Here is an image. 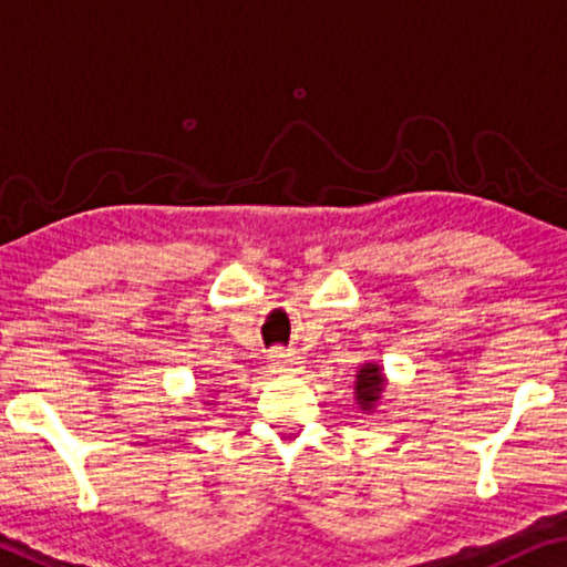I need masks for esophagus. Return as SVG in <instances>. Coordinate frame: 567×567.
Returning <instances> with one entry per match:
<instances>
[{
    "mask_svg": "<svg viewBox=\"0 0 567 567\" xmlns=\"http://www.w3.org/2000/svg\"><path fill=\"white\" fill-rule=\"evenodd\" d=\"M302 370V362L295 354L275 352L272 354V372H298Z\"/></svg>",
    "mask_w": 567,
    "mask_h": 567,
    "instance_id": "1",
    "label": "esophagus"
}]
</instances>
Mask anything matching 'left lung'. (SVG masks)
Here are the masks:
<instances>
[{"instance_id":"obj_1","label":"left lung","mask_w":567,"mask_h":567,"mask_svg":"<svg viewBox=\"0 0 567 567\" xmlns=\"http://www.w3.org/2000/svg\"><path fill=\"white\" fill-rule=\"evenodd\" d=\"M382 385H385V380H382V370L378 364H364L360 374H357V401L362 403V411H370L372 403L378 401V395L382 393Z\"/></svg>"}]
</instances>
